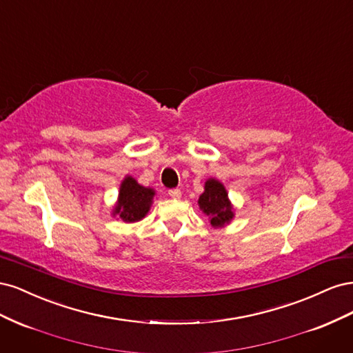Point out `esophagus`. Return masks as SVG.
Masks as SVG:
<instances>
[{"label": "esophagus", "instance_id": "1", "mask_svg": "<svg viewBox=\"0 0 353 353\" xmlns=\"http://www.w3.org/2000/svg\"><path fill=\"white\" fill-rule=\"evenodd\" d=\"M168 194L172 197V199H181V196H183V193H181V190L179 188H172V190H169L168 191Z\"/></svg>", "mask_w": 353, "mask_h": 353}]
</instances>
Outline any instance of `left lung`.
Segmentation results:
<instances>
[{"mask_svg":"<svg viewBox=\"0 0 353 353\" xmlns=\"http://www.w3.org/2000/svg\"><path fill=\"white\" fill-rule=\"evenodd\" d=\"M199 208L209 218L213 228H223L234 219V206L228 197V191L219 179L209 178L205 183V191L199 197Z\"/></svg>","mask_w":353,"mask_h":353,"instance_id":"1","label":"left lung"}]
</instances>
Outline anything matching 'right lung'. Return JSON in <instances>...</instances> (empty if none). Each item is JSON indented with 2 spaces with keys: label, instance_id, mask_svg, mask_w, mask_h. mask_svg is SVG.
I'll use <instances>...</instances> for the list:
<instances>
[{
  "label": "right lung",
  "instance_id": "add662e5",
  "mask_svg": "<svg viewBox=\"0 0 353 353\" xmlns=\"http://www.w3.org/2000/svg\"><path fill=\"white\" fill-rule=\"evenodd\" d=\"M156 191L150 187L138 184L131 175H126L121 183L117 201L112 210V216H117L126 223H134L145 218L153 205Z\"/></svg>",
  "mask_w": 353,
  "mask_h": 353
}]
</instances>
